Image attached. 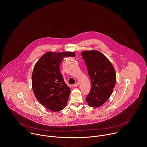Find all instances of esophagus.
<instances>
[{
    "mask_svg": "<svg viewBox=\"0 0 147 147\" xmlns=\"http://www.w3.org/2000/svg\"><path fill=\"white\" fill-rule=\"evenodd\" d=\"M79 86V83L78 82H77V83H76L74 85H73V86L74 87H77V86Z\"/></svg>",
    "mask_w": 147,
    "mask_h": 147,
    "instance_id": "1",
    "label": "esophagus"
}]
</instances>
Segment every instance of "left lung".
Returning a JSON list of instances; mask_svg holds the SVG:
<instances>
[{
  "label": "left lung",
  "mask_w": 147,
  "mask_h": 147,
  "mask_svg": "<svg viewBox=\"0 0 147 147\" xmlns=\"http://www.w3.org/2000/svg\"><path fill=\"white\" fill-rule=\"evenodd\" d=\"M81 55L92 85L86 100L90 107H99L113 92L116 81L115 71L110 61L98 51H84Z\"/></svg>",
  "instance_id": "left-lung-1"
}]
</instances>
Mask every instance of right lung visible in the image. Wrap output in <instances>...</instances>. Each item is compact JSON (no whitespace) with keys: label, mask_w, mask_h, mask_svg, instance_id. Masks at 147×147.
<instances>
[{"label":"right lung","mask_w":147,"mask_h":147,"mask_svg":"<svg viewBox=\"0 0 147 147\" xmlns=\"http://www.w3.org/2000/svg\"><path fill=\"white\" fill-rule=\"evenodd\" d=\"M74 57V52L44 54L35 64L32 73V88L38 101L52 112L65 107L70 93L60 72V64L64 57Z\"/></svg>","instance_id":"obj_1"}]
</instances>
